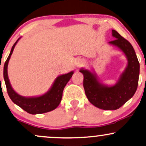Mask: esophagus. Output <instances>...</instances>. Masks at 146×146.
I'll return each instance as SVG.
<instances>
[{
	"label": "esophagus",
	"mask_w": 146,
	"mask_h": 146,
	"mask_svg": "<svg viewBox=\"0 0 146 146\" xmlns=\"http://www.w3.org/2000/svg\"><path fill=\"white\" fill-rule=\"evenodd\" d=\"M84 64V61L82 59H78L75 63V66L76 68H80Z\"/></svg>",
	"instance_id": "1"
}]
</instances>
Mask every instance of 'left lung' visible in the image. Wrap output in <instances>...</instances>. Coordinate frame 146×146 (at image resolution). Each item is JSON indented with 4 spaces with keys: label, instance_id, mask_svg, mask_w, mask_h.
<instances>
[{
    "label": "left lung",
    "instance_id": "1",
    "mask_svg": "<svg viewBox=\"0 0 146 146\" xmlns=\"http://www.w3.org/2000/svg\"><path fill=\"white\" fill-rule=\"evenodd\" d=\"M112 36L115 39L108 43L122 51L128 61L116 83L105 85L94 71L84 68L80 70L84 75V88L88 101L104 110H117L131 99L137 88L139 75V63L132 45L115 30H112Z\"/></svg>",
    "mask_w": 146,
    "mask_h": 146
}]
</instances>
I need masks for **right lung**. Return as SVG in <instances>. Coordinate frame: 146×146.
Masks as SVG:
<instances>
[{
  "label": "right lung",
  "mask_w": 146,
  "mask_h": 146,
  "mask_svg": "<svg viewBox=\"0 0 146 146\" xmlns=\"http://www.w3.org/2000/svg\"><path fill=\"white\" fill-rule=\"evenodd\" d=\"M20 38L17 40L12 47L9 55L5 63L4 69H3V77H4L9 96L15 104L18 105L24 111L31 114L43 113L52 111L59 105L61 100H62L63 90L68 81L71 78L74 72L71 71L66 74L60 75L58 76L54 80L50 90L41 96L26 97V96H21L17 94L13 90L11 84H10L8 77L7 67L9 61L11 54L13 52L14 47Z\"/></svg>",
  "instance_id": "1"
}]
</instances>
